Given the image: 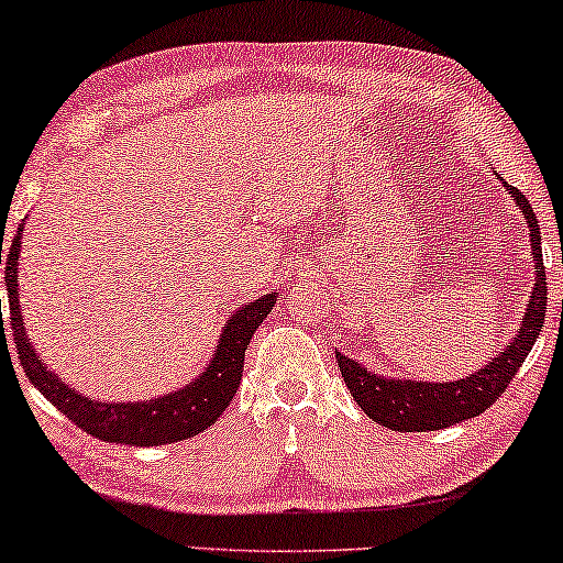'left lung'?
Listing matches in <instances>:
<instances>
[{"instance_id": "obj_1", "label": "left lung", "mask_w": 563, "mask_h": 563, "mask_svg": "<svg viewBox=\"0 0 563 563\" xmlns=\"http://www.w3.org/2000/svg\"><path fill=\"white\" fill-rule=\"evenodd\" d=\"M499 181L515 197L517 210L522 212L525 223L530 229V252L532 267H536V283H532L528 306L522 311V324H519L515 338L494 358L486 361L478 372L462 376L457 382H416L408 379V376L368 372L355 358H347V355L334 351L338 366L343 372V379L347 389H351L353 400L379 426H387L393 431H439L446 429V426L481 416L483 410L499 400L504 389L509 387L511 376L517 374V368L528 358L538 334L543 332L548 283L543 267V249H540L543 241H540L538 218L530 208V199L522 191L509 187L501 176Z\"/></svg>"}]
</instances>
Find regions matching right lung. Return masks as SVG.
Wrapping results in <instances>:
<instances>
[{
    "label": "right lung",
    "instance_id": "add662e5",
    "mask_svg": "<svg viewBox=\"0 0 563 563\" xmlns=\"http://www.w3.org/2000/svg\"><path fill=\"white\" fill-rule=\"evenodd\" d=\"M25 223L12 239L10 254H7L4 267V286L7 301H10V330L15 338V347L20 355V366L25 368V376L35 384L41 395L48 402L56 405L69 421L88 431L90 437L111 441V444H132V446H158L174 444V441L197 437L205 429L223 416L233 395L241 384L244 372V353L249 340L257 332V327L265 322V317L273 311L277 294H265L257 301L241 303L236 311H231L225 319L223 330L218 334V345L212 351V358L205 364L202 374L174 393L161 397H147L137 402L122 400H96L77 393L73 384L62 382V376L52 366L44 364L38 351L33 347V340L27 338L23 322V306H20V239H23ZM2 338L4 322H2Z\"/></svg>",
    "mask_w": 563,
    "mask_h": 563
}]
</instances>
